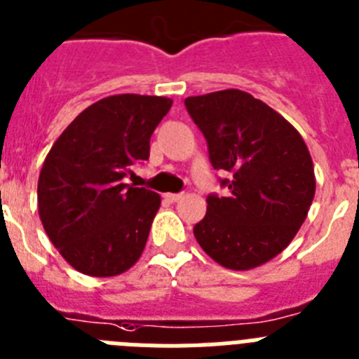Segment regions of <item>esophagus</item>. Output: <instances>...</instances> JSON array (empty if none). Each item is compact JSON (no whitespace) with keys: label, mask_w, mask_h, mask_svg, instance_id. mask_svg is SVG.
I'll return each mask as SVG.
<instances>
[{"label":"esophagus","mask_w":359,"mask_h":359,"mask_svg":"<svg viewBox=\"0 0 359 359\" xmlns=\"http://www.w3.org/2000/svg\"><path fill=\"white\" fill-rule=\"evenodd\" d=\"M164 198L170 202H179L180 198H182V193H166V195H164Z\"/></svg>","instance_id":"obj_1"}]
</instances>
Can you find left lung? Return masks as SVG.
<instances>
[{
  "mask_svg": "<svg viewBox=\"0 0 359 359\" xmlns=\"http://www.w3.org/2000/svg\"><path fill=\"white\" fill-rule=\"evenodd\" d=\"M208 142L226 197L208 195L193 227L217 264L248 271L291 244L313 204V158L302 135L271 106L242 90H220L184 101Z\"/></svg>",
  "mask_w": 359,
  "mask_h": 359,
  "instance_id": "obj_1",
  "label": "left lung"
}]
</instances>
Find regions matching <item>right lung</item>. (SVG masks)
I'll list each match as a JSON object with an SVG mask.
<instances>
[{"instance_id": "obj_1", "label": "right lung", "mask_w": 359, "mask_h": 359, "mask_svg": "<svg viewBox=\"0 0 359 359\" xmlns=\"http://www.w3.org/2000/svg\"><path fill=\"white\" fill-rule=\"evenodd\" d=\"M171 99L121 93L93 102L59 135L37 182L39 218L74 269L115 276L139 260L161 205L151 189L126 184L149 157V139Z\"/></svg>"}]
</instances>
